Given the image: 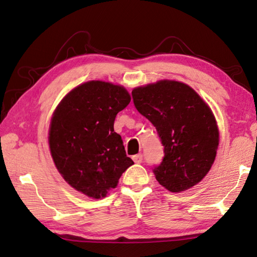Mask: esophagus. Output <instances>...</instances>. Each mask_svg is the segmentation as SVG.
I'll list each match as a JSON object with an SVG mask.
<instances>
[{
	"label": "esophagus",
	"instance_id": "34e87169",
	"mask_svg": "<svg viewBox=\"0 0 257 257\" xmlns=\"http://www.w3.org/2000/svg\"><path fill=\"white\" fill-rule=\"evenodd\" d=\"M133 160L135 163H142L143 162V155L142 154H136L133 156Z\"/></svg>",
	"mask_w": 257,
	"mask_h": 257
}]
</instances>
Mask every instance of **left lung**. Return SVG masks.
<instances>
[{"label":"left lung","instance_id":"left-lung-1","mask_svg":"<svg viewBox=\"0 0 257 257\" xmlns=\"http://www.w3.org/2000/svg\"><path fill=\"white\" fill-rule=\"evenodd\" d=\"M132 95L164 146L162 162L153 169L159 184L172 193L197 185L210 171L219 146L210 106L191 87L175 80L136 87Z\"/></svg>","mask_w":257,"mask_h":257}]
</instances>
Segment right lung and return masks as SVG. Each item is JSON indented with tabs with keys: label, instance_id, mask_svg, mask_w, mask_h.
I'll list each match as a JSON object with an SVG mask.
<instances>
[{
	"label": "right lung",
	"instance_id": "add662e5",
	"mask_svg": "<svg viewBox=\"0 0 257 257\" xmlns=\"http://www.w3.org/2000/svg\"><path fill=\"white\" fill-rule=\"evenodd\" d=\"M130 99L124 87L92 80L73 88L55 108L49 132L51 155L63 179L86 196L105 197L134 164L113 128Z\"/></svg>",
	"mask_w": 257,
	"mask_h": 257
}]
</instances>
